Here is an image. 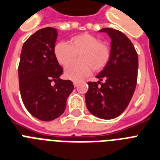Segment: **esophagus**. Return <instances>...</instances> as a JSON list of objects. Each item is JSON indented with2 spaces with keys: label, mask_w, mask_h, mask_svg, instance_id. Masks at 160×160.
<instances>
[{
  "label": "esophagus",
  "mask_w": 160,
  "mask_h": 160,
  "mask_svg": "<svg viewBox=\"0 0 160 160\" xmlns=\"http://www.w3.org/2000/svg\"><path fill=\"white\" fill-rule=\"evenodd\" d=\"M73 84H74V86L76 87L78 85V81H76V80H74Z\"/></svg>",
  "instance_id": "obj_1"
}]
</instances>
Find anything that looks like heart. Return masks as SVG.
<instances>
[{"label": "heart", "instance_id": "heart-1", "mask_svg": "<svg viewBox=\"0 0 160 160\" xmlns=\"http://www.w3.org/2000/svg\"><path fill=\"white\" fill-rule=\"evenodd\" d=\"M79 54L80 61L71 64ZM54 55L60 65L68 66L65 70L67 79L78 80L89 76L91 71H99L108 63L111 48L107 42L88 33L71 38L70 44L60 42L54 48Z\"/></svg>", "mask_w": 160, "mask_h": 160}]
</instances>
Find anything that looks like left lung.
Returning <instances> with one entry per match:
<instances>
[{"label": "left lung", "mask_w": 160, "mask_h": 160, "mask_svg": "<svg viewBox=\"0 0 160 160\" xmlns=\"http://www.w3.org/2000/svg\"><path fill=\"white\" fill-rule=\"evenodd\" d=\"M99 32L107 33L112 39L111 57L107 66L96 76L98 82H88L85 102L94 116L113 119L122 113L133 96L137 81L138 56L131 40L121 31L104 28Z\"/></svg>", "instance_id": "8db88e82"}]
</instances>
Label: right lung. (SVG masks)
<instances>
[{"mask_svg":"<svg viewBox=\"0 0 160 160\" xmlns=\"http://www.w3.org/2000/svg\"><path fill=\"white\" fill-rule=\"evenodd\" d=\"M57 38L58 31L51 27L31 35L22 47L18 68L24 106L31 115L42 121L61 116L74 89L71 80L60 79L63 69L54 55Z\"/></svg>","mask_w":160,"mask_h":160,"instance_id":"obj_1","label":"right lung"}]
</instances>
